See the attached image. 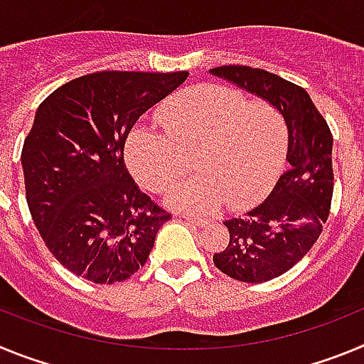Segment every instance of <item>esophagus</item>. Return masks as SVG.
Here are the masks:
<instances>
[{
    "label": "esophagus",
    "mask_w": 364,
    "mask_h": 364,
    "mask_svg": "<svg viewBox=\"0 0 364 364\" xmlns=\"http://www.w3.org/2000/svg\"><path fill=\"white\" fill-rule=\"evenodd\" d=\"M180 218H184L188 224H191V226H197V228H204L208 226V220H204V218H193V217H188V215H182Z\"/></svg>",
    "instance_id": "esophagus-1"
}]
</instances>
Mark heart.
Returning <instances> with one entry per match:
<instances>
[{
	"mask_svg": "<svg viewBox=\"0 0 364 364\" xmlns=\"http://www.w3.org/2000/svg\"><path fill=\"white\" fill-rule=\"evenodd\" d=\"M162 131L136 127L125 140V162L149 191H162L184 171H197L167 191V204L211 213L224 202L246 210L275 186L288 151L282 112L266 100L247 102L237 89L202 83L184 89L156 114Z\"/></svg>",
	"mask_w": 364,
	"mask_h": 364,
	"instance_id": "b5f03b06",
	"label": "heart"
}]
</instances>
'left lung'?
I'll return each instance as SVG.
<instances>
[{
  "mask_svg": "<svg viewBox=\"0 0 364 364\" xmlns=\"http://www.w3.org/2000/svg\"><path fill=\"white\" fill-rule=\"evenodd\" d=\"M210 73L275 105L288 127V169L262 204L224 222L230 242L213 255L235 281H272L294 268L323 231L333 193L332 133L310 95L277 74L247 65Z\"/></svg>",
  "mask_w": 364,
  "mask_h": 364,
  "instance_id": "left-lung-1",
  "label": "left lung"
}]
</instances>
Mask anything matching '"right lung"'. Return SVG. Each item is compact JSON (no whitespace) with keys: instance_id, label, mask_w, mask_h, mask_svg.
<instances>
[{"instance_id":"1","label":"right lung","mask_w":364,"mask_h":364,"mask_svg":"<svg viewBox=\"0 0 364 364\" xmlns=\"http://www.w3.org/2000/svg\"><path fill=\"white\" fill-rule=\"evenodd\" d=\"M188 74L102 70L58 87L38 107L21 151L28 211L74 275L112 284L146 264L171 215L138 188L124 146L138 118Z\"/></svg>"}]
</instances>
